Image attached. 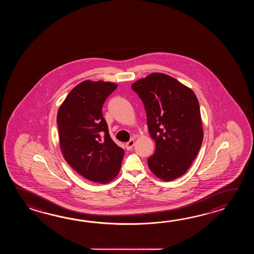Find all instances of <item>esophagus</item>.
Instances as JSON below:
<instances>
[{"mask_svg":"<svg viewBox=\"0 0 254 254\" xmlns=\"http://www.w3.org/2000/svg\"><path fill=\"white\" fill-rule=\"evenodd\" d=\"M134 140H129L128 142H126L125 147H126V149H127V150H130V149H132V147L134 145Z\"/></svg>","mask_w":254,"mask_h":254,"instance_id":"esophagus-1","label":"esophagus"}]
</instances>
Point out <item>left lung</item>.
<instances>
[{"label": "left lung", "mask_w": 254, "mask_h": 254, "mask_svg": "<svg viewBox=\"0 0 254 254\" xmlns=\"http://www.w3.org/2000/svg\"><path fill=\"white\" fill-rule=\"evenodd\" d=\"M132 90L144 104L147 125L156 149L148 165L170 182L188 171L203 139L200 105L193 91L171 76L153 72L135 81Z\"/></svg>", "instance_id": "8db88e82"}]
</instances>
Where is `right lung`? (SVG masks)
I'll use <instances>...</instances> for the list:
<instances>
[{
  "mask_svg": "<svg viewBox=\"0 0 254 254\" xmlns=\"http://www.w3.org/2000/svg\"><path fill=\"white\" fill-rule=\"evenodd\" d=\"M117 88L111 81H81L57 114L60 147L65 161L82 177L107 184L120 172L125 151L109 134L103 103Z\"/></svg>",
  "mask_w": 254,
  "mask_h": 254,
  "instance_id": "obj_1",
  "label": "right lung"
}]
</instances>
